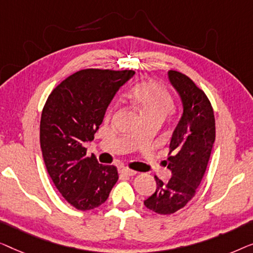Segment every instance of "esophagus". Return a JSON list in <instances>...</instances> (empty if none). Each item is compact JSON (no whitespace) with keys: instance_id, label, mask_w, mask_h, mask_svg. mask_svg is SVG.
Wrapping results in <instances>:
<instances>
[{"instance_id":"34e87169","label":"esophagus","mask_w":253,"mask_h":253,"mask_svg":"<svg viewBox=\"0 0 253 253\" xmlns=\"http://www.w3.org/2000/svg\"><path fill=\"white\" fill-rule=\"evenodd\" d=\"M118 172L120 174H124V175H128V176H133V175H135V174H136L135 170L130 169H127V167H125V166H119L118 167Z\"/></svg>"}]
</instances>
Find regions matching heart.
<instances>
[{"label": "heart", "instance_id": "b5f03b06", "mask_svg": "<svg viewBox=\"0 0 253 253\" xmlns=\"http://www.w3.org/2000/svg\"><path fill=\"white\" fill-rule=\"evenodd\" d=\"M129 97L141 110L144 119L155 116L164 119L174 108L172 95L165 87L154 81H141L134 84L129 91ZM115 109L116 104L112 103L106 110V119L111 118Z\"/></svg>", "mask_w": 253, "mask_h": 253}]
</instances>
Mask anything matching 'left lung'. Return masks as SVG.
<instances>
[{
    "label": "left lung",
    "instance_id": "8db88e82",
    "mask_svg": "<svg viewBox=\"0 0 253 253\" xmlns=\"http://www.w3.org/2000/svg\"><path fill=\"white\" fill-rule=\"evenodd\" d=\"M169 79L183 105V113L170 138L166 163L172 177L164 183L155 175L157 188L144 201L145 208L163 215L179 211L195 196L215 140L214 113L205 92L177 71H169Z\"/></svg>",
    "mask_w": 253,
    "mask_h": 253
}]
</instances>
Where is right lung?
I'll return each instance as SVG.
<instances>
[{
	"instance_id": "add662e5",
	"label": "right lung",
	"mask_w": 253,
	"mask_h": 253,
	"mask_svg": "<svg viewBox=\"0 0 253 253\" xmlns=\"http://www.w3.org/2000/svg\"><path fill=\"white\" fill-rule=\"evenodd\" d=\"M134 74L130 70L78 71L51 91L42 110L40 143L48 174L80 211L102 205L118 181L116 166L87 157L84 143L94 140L113 96Z\"/></svg>"
}]
</instances>
